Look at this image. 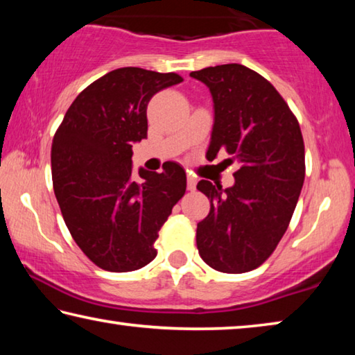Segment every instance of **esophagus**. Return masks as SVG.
<instances>
[{
	"mask_svg": "<svg viewBox=\"0 0 355 355\" xmlns=\"http://www.w3.org/2000/svg\"><path fill=\"white\" fill-rule=\"evenodd\" d=\"M186 183H188L189 191H194L196 186H197V178L192 177V175H188V178H186Z\"/></svg>",
	"mask_w": 355,
	"mask_h": 355,
	"instance_id": "esophagus-1",
	"label": "esophagus"
}]
</instances>
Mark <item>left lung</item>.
I'll return each instance as SVG.
<instances>
[{
    "label": "left lung",
    "mask_w": 355,
    "mask_h": 355,
    "mask_svg": "<svg viewBox=\"0 0 355 355\" xmlns=\"http://www.w3.org/2000/svg\"><path fill=\"white\" fill-rule=\"evenodd\" d=\"M209 89L214 125L207 158L227 152L235 184L200 180L211 208L197 224V249L216 271L241 274L268 260L285 235L305 178L297 119L268 80L241 64L191 71Z\"/></svg>",
    "instance_id": "8db88e82"
}]
</instances>
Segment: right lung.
<instances>
[{
	"label": "right lung",
	"instance_id": "add662e5",
	"mask_svg": "<svg viewBox=\"0 0 355 355\" xmlns=\"http://www.w3.org/2000/svg\"><path fill=\"white\" fill-rule=\"evenodd\" d=\"M177 73L139 67L112 70L78 95L51 144L55 196L71 238L89 260L128 272L156 257L159 228L186 191L177 163L133 177L135 142L147 137V105L182 83Z\"/></svg>",
	"mask_w": 355,
	"mask_h": 355
}]
</instances>
